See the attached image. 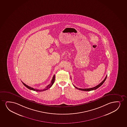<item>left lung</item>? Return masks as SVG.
I'll return each mask as SVG.
<instances>
[{"label": "left lung", "instance_id": "8db88e82", "mask_svg": "<svg viewBox=\"0 0 127 127\" xmlns=\"http://www.w3.org/2000/svg\"><path fill=\"white\" fill-rule=\"evenodd\" d=\"M107 75L106 76L105 78V79H104V80L102 81V82L100 83L99 84H98V85L97 86H95V87H92V88H87V89H81V88H77V87H76L75 86H74V87H75L76 88L78 89V90H81V91H93V90H96V89H97L98 88H99V87H100L102 85L103 83H104V82H105V80L106 79V78H107Z\"/></svg>", "mask_w": 127, "mask_h": 127}]
</instances>
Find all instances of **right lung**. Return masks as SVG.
I'll return each instance as SVG.
<instances>
[{"mask_svg": "<svg viewBox=\"0 0 127 127\" xmlns=\"http://www.w3.org/2000/svg\"><path fill=\"white\" fill-rule=\"evenodd\" d=\"M55 79V74L53 75V79L51 81V83L49 85H48V86H47L45 88L43 89H42V90H38V89H34V88H33L32 87H30L29 86H28L26 84H25V83L22 81V83H23V84L25 85L27 88H28V89H30L31 90H32V91H37V92H41V91H46L47 90H48V89L50 88V87L52 86L53 83H54Z\"/></svg>", "mask_w": 127, "mask_h": 127, "instance_id": "add662e5", "label": "right lung"}]
</instances>
